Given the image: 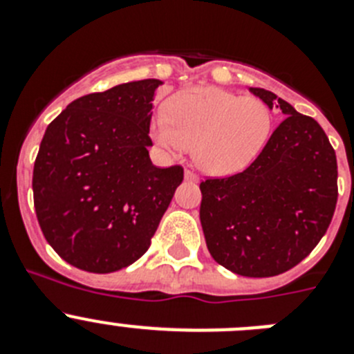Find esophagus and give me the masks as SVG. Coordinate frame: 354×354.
<instances>
[{
	"mask_svg": "<svg viewBox=\"0 0 354 354\" xmlns=\"http://www.w3.org/2000/svg\"><path fill=\"white\" fill-rule=\"evenodd\" d=\"M184 180H187V183H198V177H196L193 171L186 170V171H184Z\"/></svg>",
	"mask_w": 354,
	"mask_h": 354,
	"instance_id": "esophagus-1",
	"label": "esophagus"
}]
</instances>
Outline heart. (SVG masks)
Listing matches in <instances>:
<instances>
[{"instance_id": "1", "label": "heart", "mask_w": 354, "mask_h": 354, "mask_svg": "<svg viewBox=\"0 0 354 354\" xmlns=\"http://www.w3.org/2000/svg\"><path fill=\"white\" fill-rule=\"evenodd\" d=\"M271 131L270 108L257 97H239L218 86H193L175 93L167 115L150 122L161 149L179 154L193 147L195 162L211 175L245 170Z\"/></svg>"}]
</instances>
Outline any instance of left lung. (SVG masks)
<instances>
[{"label": "left lung", "mask_w": 354, "mask_h": 354, "mask_svg": "<svg viewBox=\"0 0 354 354\" xmlns=\"http://www.w3.org/2000/svg\"><path fill=\"white\" fill-rule=\"evenodd\" d=\"M283 118L241 174L200 184L209 253L241 277L286 273L315 248L337 204V158L323 127L287 101L250 86Z\"/></svg>", "instance_id": "8db88e82"}]
</instances>
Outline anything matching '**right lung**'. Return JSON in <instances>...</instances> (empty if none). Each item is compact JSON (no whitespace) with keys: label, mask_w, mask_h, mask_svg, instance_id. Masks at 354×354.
Here are the masks:
<instances>
[{"label":"right lung","mask_w":354,"mask_h":354,"mask_svg":"<svg viewBox=\"0 0 354 354\" xmlns=\"http://www.w3.org/2000/svg\"><path fill=\"white\" fill-rule=\"evenodd\" d=\"M161 80L120 83L72 101L46 129L33 167L40 228L65 262L113 273L138 261L183 183L149 156Z\"/></svg>","instance_id":"add662e5"}]
</instances>
